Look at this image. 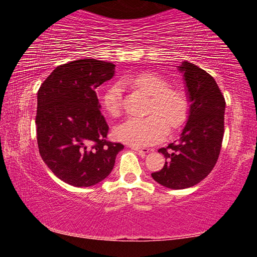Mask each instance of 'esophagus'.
Here are the masks:
<instances>
[{
  "mask_svg": "<svg viewBox=\"0 0 257 257\" xmlns=\"http://www.w3.org/2000/svg\"><path fill=\"white\" fill-rule=\"evenodd\" d=\"M132 149L134 150V151H137L138 153H139V155L141 156H145L147 153H149L150 152V149H146V147H136V146H132Z\"/></svg>",
  "mask_w": 257,
  "mask_h": 257,
  "instance_id": "esophagus-1",
  "label": "esophagus"
}]
</instances>
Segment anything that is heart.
<instances>
[{"label": "heart", "mask_w": 257, "mask_h": 257, "mask_svg": "<svg viewBox=\"0 0 257 257\" xmlns=\"http://www.w3.org/2000/svg\"><path fill=\"white\" fill-rule=\"evenodd\" d=\"M123 84L136 86L151 96L145 118H130L116 125L114 135L119 141L134 146H146L162 141L169 132L186 123L190 113L189 95L182 87L169 86L167 78L156 72L145 71L125 76ZM103 105L112 116L122 110V86L111 85L103 95Z\"/></svg>", "instance_id": "heart-1"}]
</instances>
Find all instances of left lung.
Instances as JSON below:
<instances>
[{
  "label": "left lung",
  "instance_id": "left-lung-1",
  "mask_svg": "<svg viewBox=\"0 0 257 257\" xmlns=\"http://www.w3.org/2000/svg\"><path fill=\"white\" fill-rule=\"evenodd\" d=\"M179 70L191 102L188 121L178 141L159 150L165 164L152 173L156 182L171 189L189 188L205 179L219 159L224 134L225 99L214 78L188 61Z\"/></svg>",
  "mask_w": 257,
  "mask_h": 257
}]
</instances>
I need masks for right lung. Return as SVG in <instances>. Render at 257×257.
<instances>
[{"instance_id":"obj_1","label":"right lung","mask_w":257,"mask_h":257,"mask_svg":"<svg viewBox=\"0 0 257 257\" xmlns=\"http://www.w3.org/2000/svg\"><path fill=\"white\" fill-rule=\"evenodd\" d=\"M114 64L90 58L56 67L37 93L40 154L54 175L75 187H89L110 175L123 149L107 139L96 89L114 75Z\"/></svg>"}]
</instances>
